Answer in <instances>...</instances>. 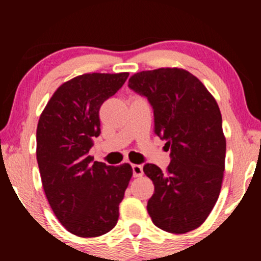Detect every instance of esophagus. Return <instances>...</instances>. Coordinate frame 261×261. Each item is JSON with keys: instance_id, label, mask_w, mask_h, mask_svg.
Returning <instances> with one entry per match:
<instances>
[{"instance_id": "esophagus-1", "label": "esophagus", "mask_w": 261, "mask_h": 261, "mask_svg": "<svg viewBox=\"0 0 261 261\" xmlns=\"http://www.w3.org/2000/svg\"><path fill=\"white\" fill-rule=\"evenodd\" d=\"M133 174L135 178L143 175V169L141 164H133Z\"/></svg>"}]
</instances>
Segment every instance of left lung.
<instances>
[{
    "label": "left lung",
    "instance_id": "1",
    "mask_svg": "<svg viewBox=\"0 0 261 261\" xmlns=\"http://www.w3.org/2000/svg\"><path fill=\"white\" fill-rule=\"evenodd\" d=\"M128 88L147 98L153 109L154 134L166 140L170 163L166 172L146 163L154 193L147 202L158 228L187 233L205 222L222 185L226 139L215 98L182 68L135 73Z\"/></svg>",
    "mask_w": 261,
    "mask_h": 261
}]
</instances>
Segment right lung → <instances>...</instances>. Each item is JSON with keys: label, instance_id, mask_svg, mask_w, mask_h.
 Instances as JSON below:
<instances>
[{"label": "right lung", "instance_id": "add662e5", "mask_svg": "<svg viewBox=\"0 0 261 261\" xmlns=\"http://www.w3.org/2000/svg\"><path fill=\"white\" fill-rule=\"evenodd\" d=\"M122 73H86L61 85L41 113L37 161L47 201L60 223L83 238L112 230L133 176L130 164L93 162L101 104L121 88Z\"/></svg>", "mask_w": 261, "mask_h": 261}]
</instances>
